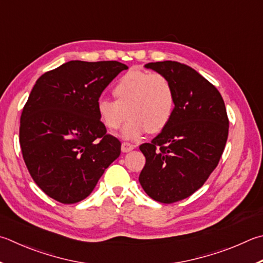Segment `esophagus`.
Masks as SVG:
<instances>
[{"instance_id":"esophagus-1","label":"esophagus","mask_w":263,"mask_h":263,"mask_svg":"<svg viewBox=\"0 0 263 263\" xmlns=\"http://www.w3.org/2000/svg\"><path fill=\"white\" fill-rule=\"evenodd\" d=\"M135 147L136 146L130 144V142H123V144H122V152L127 153V152H130L132 149H135Z\"/></svg>"}]
</instances>
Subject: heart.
Wrapping results in <instances>:
<instances>
[{
    "label": "heart",
    "mask_w": 263,
    "mask_h": 263,
    "mask_svg": "<svg viewBox=\"0 0 263 263\" xmlns=\"http://www.w3.org/2000/svg\"><path fill=\"white\" fill-rule=\"evenodd\" d=\"M112 94L116 100L101 99L98 114L108 130L122 128L124 139H137L147 131L159 132L170 122L175 109V92L169 79L160 73L131 70L118 79Z\"/></svg>",
    "instance_id": "1"
}]
</instances>
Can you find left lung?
<instances>
[{
    "mask_svg": "<svg viewBox=\"0 0 263 263\" xmlns=\"http://www.w3.org/2000/svg\"><path fill=\"white\" fill-rule=\"evenodd\" d=\"M145 68L169 79L175 109L160 135L139 147L146 157L139 181L155 201L173 203L192 195L217 166L229 133L227 109L217 88L190 66L164 61Z\"/></svg>",
    "mask_w": 263,
    "mask_h": 263,
    "instance_id": "1",
    "label": "left lung"
}]
</instances>
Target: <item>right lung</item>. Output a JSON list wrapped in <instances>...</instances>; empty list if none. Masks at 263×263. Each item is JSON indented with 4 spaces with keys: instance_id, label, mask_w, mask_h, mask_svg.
<instances>
[{
    "instance_id": "obj_1",
    "label": "right lung",
    "mask_w": 263,
    "mask_h": 263,
    "mask_svg": "<svg viewBox=\"0 0 263 263\" xmlns=\"http://www.w3.org/2000/svg\"><path fill=\"white\" fill-rule=\"evenodd\" d=\"M127 65L117 61H70L36 80L21 116L19 142L35 184L56 201L76 203L92 193L121 154L107 135L98 102Z\"/></svg>"
}]
</instances>
